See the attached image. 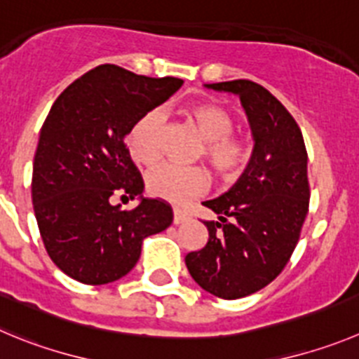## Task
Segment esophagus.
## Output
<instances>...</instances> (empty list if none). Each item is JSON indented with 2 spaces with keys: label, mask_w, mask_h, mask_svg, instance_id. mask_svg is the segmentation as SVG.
I'll list each match as a JSON object with an SVG mask.
<instances>
[{
  "label": "esophagus",
  "mask_w": 359,
  "mask_h": 359,
  "mask_svg": "<svg viewBox=\"0 0 359 359\" xmlns=\"http://www.w3.org/2000/svg\"><path fill=\"white\" fill-rule=\"evenodd\" d=\"M189 219V216H187L186 212H182L180 209H173V223L175 225H180V223H184V221Z\"/></svg>",
  "instance_id": "34e87169"
}]
</instances>
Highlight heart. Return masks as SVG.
<instances>
[{
  "instance_id": "obj_1",
  "label": "heart",
  "mask_w": 359,
  "mask_h": 359,
  "mask_svg": "<svg viewBox=\"0 0 359 359\" xmlns=\"http://www.w3.org/2000/svg\"><path fill=\"white\" fill-rule=\"evenodd\" d=\"M184 115L203 140L200 156L207 161L221 180L236 179L248 161V147L233 136V118L226 109L216 104H193ZM161 115L149 111L140 116L127 133L126 145L134 163L150 166L159 157ZM209 184V177L198 166L180 168L173 164H161L147 173V191L156 198L172 203H182L191 196L200 195Z\"/></svg>"
}]
</instances>
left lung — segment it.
Here are the masks:
<instances>
[{"label": "left lung", "mask_w": 359, "mask_h": 359, "mask_svg": "<svg viewBox=\"0 0 359 359\" xmlns=\"http://www.w3.org/2000/svg\"><path fill=\"white\" fill-rule=\"evenodd\" d=\"M205 88L239 97L255 147L239 180L203 202L217 221H205L207 244L186 266L203 290L239 299L269 285L292 255L310 200L308 156L296 120L264 86L237 79Z\"/></svg>", "instance_id": "obj_1"}]
</instances>
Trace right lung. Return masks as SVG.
I'll return each instance as SVG.
<instances>
[{"instance_id":"right-lung-1","label":"right lung","mask_w":359,"mask_h":359,"mask_svg":"<svg viewBox=\"0 0 359 359\" xmlns=\"http://www.w3.org/2000/svg\"><path fill=\"white\" fill-rule=\"evenodd\" d=\"M182 83L99 65L53 104L33 161L32 200L43 246L67 276L86 285L120 280L138 262L143 239L172 225V207L143 196L126 136ZM118 194L138 198L139 207L113 206Z\"/></svg>"}]
</instances>
